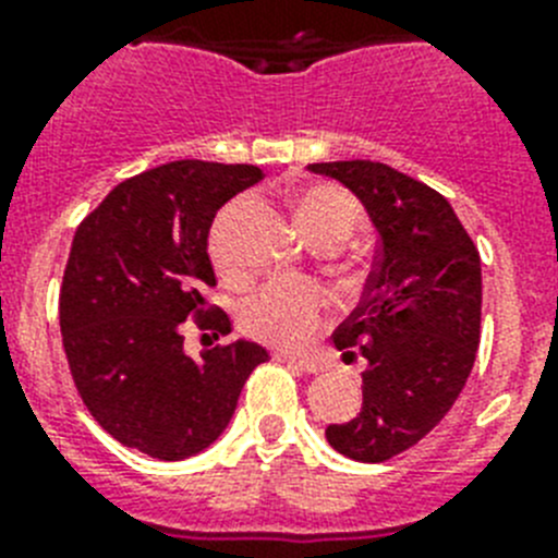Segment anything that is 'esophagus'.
<instances>
[{"label":"esophagus","instance_id":"obj_1","mask_svg":"<svg viewBox=\"0 0 558 558\" xmlns=\"http://www.w3.org/2000/svg\"><path fill=\"white\" fill-rule=\"evenodd\" d=\"M274 357L279 360V363H290V366H299L302 372H307V374L324 372V363H322V360H315V357H295V354H284V352H276Z\"/></svg>","mask_w":558,"mask_h":558}]
</instances>
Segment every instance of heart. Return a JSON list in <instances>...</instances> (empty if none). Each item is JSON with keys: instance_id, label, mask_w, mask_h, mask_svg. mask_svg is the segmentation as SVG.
Listing matches in <instances>:
<instances>
[{"instance_id": "1", "label": "heart", "mask_w": 558, "mask_h": 558, "mask_svg": "<svg viewBox=\"0 0 558 558\" xmlns=\"http://www.w3.org/2000/svg\"><path fill=\"white\" fill-rule=\"evenodd\" d=\"M295 218L310 240L318 236H349L360 218L357 201L335 184H310L295 195ZM211 259L223 274H234V265L220 243V229L211 234ZM329 295L313 279H282L256 290L240 310V324L251 338L270 347L295 349L307 343L327 313Z\"/></svg>"}]
</instances>
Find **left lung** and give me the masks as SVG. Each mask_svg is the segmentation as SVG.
Returning <instances> with one entry per match:
<instances>
[{
	"mask_svg": "<svg viewBox=\"0 0 558 558\" xmlns=\"http://www.w3.org/2000/svg\"><path fill=\"white\" fill-rule=\"evenodd\" d=\"M366 206L379 234L363 302L335 329L366 357L363 408L327 427L340 456L379 463L411 450L456 405L481 343V254L450 201L379 161L310 165Z\"/></svg>",
	"mask_w": 558,
	"mask_h": 558,
	"instance_id": "left-lung-1",
	"label": "left lung"
}]
</instances>
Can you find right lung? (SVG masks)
Masks as SVG:
<instances>
[{
  "instance_id": "right-lung-1",
  "label": "right lung",
  "mask_w": 558,
  "mask_h": 558,
  "mask_svg": "<svg viewBox=\"0 0 558 558\" xmlns=\"http://www.w3.org/2000/svg\"><path fill=\"white\" fill-rule=\"evenodd\" d=\"M263 179L254 165L170 161L122 181L77 226L61 284V335L83 405L120 445L181 461L226 430L245 379L268 360L234 340L184 352V322L231 332L209 307V229ZM218 338V335H215Z\"/></svg>"
}]
</instances>
